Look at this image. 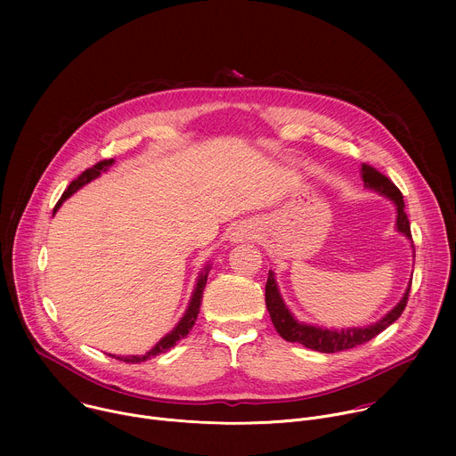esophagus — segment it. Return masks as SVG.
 <instances>
[{
	"label": "esophagus",
	"instance_id": "34e87169",
	"mask_svg": "<svg viewBox=\"0 0 456 456\" xmlns=\"http://www.w3.org/2000/svg\"><path fill=\"white\" fill-rule=\"evenodd\" d=\"M257 236V227L250 222H245V224H240L232 232H231V241L232 243H243V241H248L252 238Z\"/></svg>",
	"mask_w": 456,
	"mask_h": 456
}]
</instances>
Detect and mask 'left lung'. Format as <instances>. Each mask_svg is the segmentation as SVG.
Segmentation results:
<instances>
[{"instance_id": "obj_1", "label": "left lung", "mask_w": 456, "mask_h": 456, "mask_svg": "<svg viewBox=\"0 0 456 456\" xmlns=\"http://www.w3.org/2000/svg\"><path fill=\"white\" fill-rule=\"evenodd\" d=\"M361 178H362L366 189H371V191L379 192L380 197L394 202L395 211H397L395 231L404 234L411 241L410 220L404 213L403 192L397 189V185L368 164L361 166ZM411 248H413V241H411ZM413 259H415V248H413ZM410 289H411V280H410L408 289L404 290L401 301L392 310H387V314H384L379 321L370 322V324H366V327H346L341 330L319 327V324L299 321L285 305L280 287H278V281H276V273H273V271H269V278H267V285H265V303H267V310L271 314L276 332L285 341L299 343L315 352L334 354V352L350 350L357 345H362V343L373 339L375 336H379L382 330H386L389 324H394L401 317V314L408 303Z\"/></svg>"}]
</instances>
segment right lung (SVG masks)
Listing matches in <instances>:
<instances>
[{
  "instance_id": "obj_1",
  "label": "right lung",
  "mask_w": 456,
  "mask_h": 456,
  "mask_svg": "<svg viewBox=\"0 0 456 456\" xmlns=\"http://www.w3.org/2000/svg\"><path fill=\"white\" fill-rule=\"evenodd\" d=\"M113 164H115V159H110V160H102V162L95 164L94 167L83 171V173L69 185V189L62 192V197H61V200L57 202L53 213H57V209L61 208V204H62L64 200L70 199L72 194L77 192L83 185H86V183H90L92 180L99 178L101 173H106ZM209 271H211V265L208 264V265L200 271V274H199V278H197V285H194V289H192V294H191V299H189V303H187V308H185L183 315H182L180 321L175 324V329H173L169 334H166L150 352H146L144 355H113V354H110V355L115 357V359H118V361H124V362H142V361H148V359H151V357H155V355H159V354H162V352L173 348L180 339H183V338L189 334V330L192 329L194 321H197V317H199L200 303H202V296H204V289H206V283H208V274H209Z\"/></svg>"
}]
</instances>
